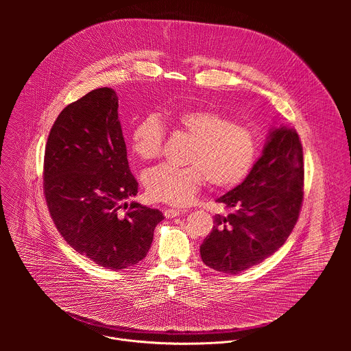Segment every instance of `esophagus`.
I'll return each mask as SVG.
<instances>
[{
	"label": "esophagus",
	"mask_w": 351,
	"mask_h": 351,
	"mask_svg": "<svg viewBox=\"0 0 351 351\" xmlns=\"http://www.w3.org/2000/svg\"><path fill=\"white\" fill-rule=\"evenodd\" d=\"M182 213H184V210H182V209H177V208H167V209L165 210V216H166L167 219L177 217V216H180V215H182Z\"/></svg>",
	"instance_id": "obj_1"
}]
</instances>
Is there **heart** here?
Returning a JSON list of instances; mask_svg holds the SVG:
<instances>
[{
  "label": "heart",
  "mask_w": 351,
  "mask_h": 351,
  "mask_svg": "<svg viewBox=\"0 0 351 351\" xmlns=\"http://www.w3.org/2000/svg\"><path fill=\"white\" fill-rule=\"evenodd\" d=\"M171 127L192 141L186 163L178 169L159 165L145 174L152 200L184 205L192 200L204 182L232 188L251 171L256 158V139L250 128L234 123L210 108H191L167 114ZM166 138L162 120L154 114L142 119L131 134V150L142 160L160 155Z\"/></svg>",
  "instance_id": "1"
}]
</instances>
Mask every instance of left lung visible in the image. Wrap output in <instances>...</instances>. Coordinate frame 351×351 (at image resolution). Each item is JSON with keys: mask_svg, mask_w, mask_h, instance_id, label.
I'll use <instances>...</instances> for the list:
<instances>
[{"mask_svg": "<svg viewBox=\"0 0 351 351\" xmlns=\"http://www.w3.org/2000/svg\"><path fill=\"white\" fill-rule=\"evenodd\" d=\"M302 186L299 134L287 125L273 128L245 181L216 200L230 213L215 215L213 228L200 246L202 262L238 274L274 254L298 223Z\"/></svg>", "mask_w": 351, "mask_h": 351, "instance_id": "8db88e82", "label": "left lung"}]
</instances>
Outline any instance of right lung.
<instances>
[{"label": "right lung", "mask_w": 351, "mask_h": 351, "mask_svg": "<svg viewBox=\"0 0 351 351\" xmlns=\"http://www.w3.org/2000/svg\"><path fill=\"white\" fill-rule=\"evenodd\" d=\"M119 99L100 88L56 117L45 151L43 189L63 239L105 269L139 263L163 213L136 201L119 120ZM125 208V211L122 209Z\"/></svg>", "instance_id": "right-lung-1"}]
</instances>
